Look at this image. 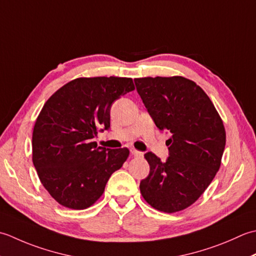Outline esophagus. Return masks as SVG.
I'll use <instances>...</instances> for the list:
<instances>
[{
    "label": "esophagus",
    "mask_w": 256,
    "mask_h": 256,
    "mask_svg": "<svg viewBox=\"0 0 256 256\" xmlns=\"http://www.w3.org/2000/svg\"><path fill=\"white\" fill-rule=\"evenodd\" d=\"M132 154L134 156V157H142L144 154L142 152V151H138V150H136V149H132Z\"/></svg>",
    "instance_id": "esophagus-1"
}]
</instances>
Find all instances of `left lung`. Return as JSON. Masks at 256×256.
<instances>
[{"label":"left lung","mask_w":256,"mask_h":256,"mask_svg":"<svg viewBox=\"0 0 256 256\" xmlns=\"http://www.w3.org/2000/svg\"><path fill=\"white\" fill-rule=\"evenodd\" d=\"M137 92L166 140L169 157L144 154L150 166L140 192L159 211L184 210L199 199L216 172L226 147V129L211 99L194 82L182 76L134 80Z\"/></svg>","instance_id":"1"}]
</instances>
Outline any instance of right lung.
<instances>
[{
	"mask_svg": "<svg viewBox=\"0 0 256 256\" xmlns=\"http://www.w3.org/2000/svg\"><path fill=\"white\" fill-rule=\"evenodd\" d=\"M134 90L127 77L76 78L42 108L33 129V164L42 184L62 206H92L127 160V148L97 147L92 139L110 128L112 102Z\"/></svg>",
	"mask_w": 256,
	"mask_h": 256,
	"instance_id": "add662e5",
	"label": "right lung"
}]
</instances>
